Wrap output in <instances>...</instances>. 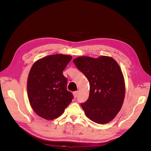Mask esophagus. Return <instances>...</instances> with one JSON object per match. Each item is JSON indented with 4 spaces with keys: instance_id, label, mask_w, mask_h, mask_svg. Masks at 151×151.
<instances>
[{
    "instance_id": "obj_1",
    "label": "esophagus",
    "mask_w": 151,
    "mask_h": 151,
    "mask_svg": "<svg viewBox=\"0 0 151 151\" xmlns=\"http://www.w3.org/2000/svg\"><path fill=\"white\" fill-rule=\"evenodd\" d=\"M73 94H74V98H76L77 97V95H78V91H75V92H74V93H73Z\"/></svg>"
}]
</instances>
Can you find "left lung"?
Masks as SVG:
<instances>
[{
  "mask_svg": "<svg viewBox=\"0 0 151 151\" xmlns=\"http://www.w3.org/2000/svg\"><path fill=\"white\" fill-rule=\"evenodd\" d=\"M73 62L89 82V98L81 104L86 115L99 124L111 121L121 109L125 95V80L119 65L108 56L79 57Z\"/></svg>",
  "mask_w": 151,
  "mask_h": 151,
  "instance_id": "8db88e82",
  "label": "left lung"
}]
</instances>
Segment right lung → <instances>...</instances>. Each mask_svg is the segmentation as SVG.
<instances>
[{
  "instance_id": "1",
  "label": "right lung",
  "mask_w": 151,
  "mask_h": 151,
  "mask_svg": "<svg viewBox=\"0 0 151 151\" xmlns=\"http://www.w3.org/2000/svg\"><path fill=\"white\" fill-rule=\"evenodd\" d=\"M72 58L68 55H52L39 59L31 68L27 81L29 101L33 111L45 120L60 116L73 99L63 75Z\"/></svg>"
}]
</instances>
